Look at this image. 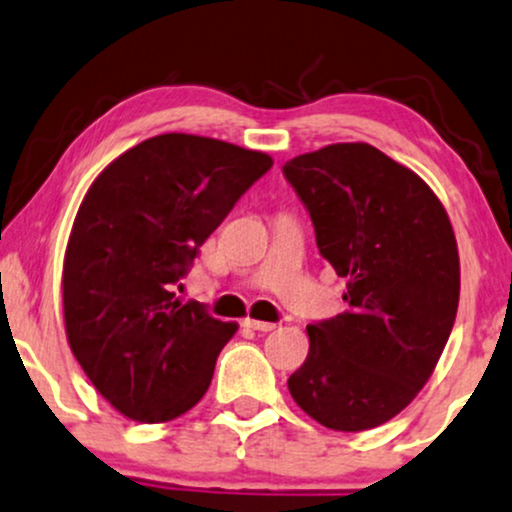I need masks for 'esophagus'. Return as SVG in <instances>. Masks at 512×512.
Returning a JSON list of instances; mask_svg holds the SVG:
<instances>
[{
	"instance_id": "34e87169",
	"label": "esophagus",
	"mask_w": 512,
	"mask_h": 512,
	"mask_svg": "<svg viewBox=\"0 0 512 512\" xmlns=\"http://www.w3.org/2000/svg\"><path fill=\"white\" fill-rule=\"evenodd\" d=\"M244 327H249V330H256V332H270L275 330V323H266V320H254V318H246L244 320Z\"/></svg>"
}]
</instances>
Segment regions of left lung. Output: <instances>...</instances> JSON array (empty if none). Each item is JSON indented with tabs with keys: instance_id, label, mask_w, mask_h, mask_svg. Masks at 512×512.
Segmentation results:
<instances>
[{
	"instance_id": "obj_1",
	"label": "left lung",
	"mask_w": 512,
	"mask_h": 512,
	"mask_svg": "<svg viewBox=\"0 0 512 512\" xmlns=\"http://www.w3.org/2000/svg\"><path fill=\"white\" fill-rule=\"evenodd\" d=\"M282 173L349 304L306 327L311 346L289 394L330 430H372L415 399L449 342L460 294L453 227L432 189L370 144H330Z\"/></svg>"
}]
</instances>
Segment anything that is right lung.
Listing matches in <instances>:
<instances>
[{
    "mask_svg": "<svg viewBox=\"0 0 512 512\" xmlns=\"http://www.w3.org/2000/svg\"><path fill=\"white\" fill-rule=\"evenodd\" d=\"M273 159L211 137H151L118 156L82 201L63 261L73 356L99 394L137 422L197 406L237 332L175 287L199 246Z\"/></svg>",
    "mask_w": 512,
    "mask_h": 512,
    "instance_id": "add662e5",
    "label": "right lung"
}]
</instances>
